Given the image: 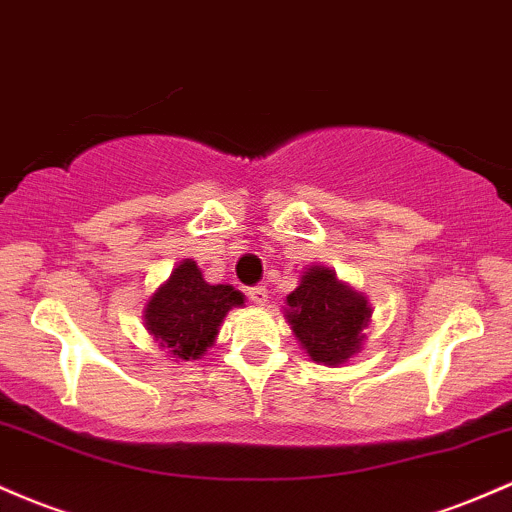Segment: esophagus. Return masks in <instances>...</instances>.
<instances>
[{
    "label": "esophagus",
    "mask_w": 512,
    "mask_h": 512,
    "mask_svg": "<svg viewBox=\"0 0 512 512\" xmlns=\"http://www.w3.org/2000/svg\"><path fill=\"white\" fill-rule=\"evenodd\" d=\"M249 300L254 302V304H258V307H263V304L268 302V290L263 285L251 287V290H249Z\"/></svg>",
    "instance_id": "obj_1"
}]
</instances>
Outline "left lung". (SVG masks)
Listing matches in <instances>:
<instances>
[{"label": "left lung", "mask_w": 512, "mask_h": 512, "mask_svg": "<svg viewBox=\"0 0 512 512\" xmlns=\"http://www.w3.org/2000/svg\"><path fill=\"white\" fill-rule=\"evenodd\" d=\"M285 304L287 324L314 363L338 367L363 350L372 304L329 266L304 268Z\"/></svg>", "instance_id": "1"}]
</instances>
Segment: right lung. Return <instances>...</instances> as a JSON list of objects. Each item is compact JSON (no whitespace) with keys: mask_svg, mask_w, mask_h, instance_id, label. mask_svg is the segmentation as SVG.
<instances>
[{"mask_svg":"<svg viewBox=\"0 0 512 512\" xmlns=\"http://www.w3.org/2000/svg\"><path fill=\"white\" fill-rule=\"evenodd\" d=\"M246 297L232 285H210L193 258L176 263L145 304V329L174 363L198 360L215 346L222 321Z\"/></svg>","mask_w":512,"mask_h":512,"instance_id":"obj_1","label":"right lung"}]
</instances>
